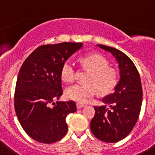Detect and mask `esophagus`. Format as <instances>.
Segmentation results:
<instances>
[{"label": "esophagus", "mask_w": 155, "mask_h": 155, "mask_svg": "<svg viewBox=\"0 0 155 155\" xmlns=\"http://www.w3.org/2000/svg\"><path fill=\"white\" fill-rule=\"evenodd\" d=\"M84 106H85V105H82V104H80V103L77 104V109H82V108H84Z\"/></svg>", "instance_id": "34e87169"}]
</instances>
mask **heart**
Wrapping results in <instances>:
<instances>
[{
  "label": "heart",
  "mask_w": 155,
  "mask_h": 155,
  "mask_svg": "<svg viewBox=\"0 0 155 155\" xmlns=\"http://www.w3.org/2000/svg\"><path fill=\"white\" fill-rule=\"evenodd\" d=\"M80 61L84 68L90 71L86 79V84H74L65 90L68 99L78 103H85L88 98L94 96L96 91L102 94L110 93L117 84V73L109 67V62L98 53H91L81 57ZM61 77L64 81L71 82L74 79L75 66L68 60L63 64Z\"/></svg>",
  "instance_id": "obj_1"
}]
</instances>
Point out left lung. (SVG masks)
Returning a JSON list of instances; mask_svg holds the SVG:
<instances>
[{"instance_id": "1", "label": "left lung", "mask_w": 155, "mask_h": 155, "mask_svg": "<svg viewBox=\"0 0 155 155\" xmlns=\"http://www.w3.org/2000/svg\"><path fill=\"white\" fill-rule=\"evenodd\" d=\"M110 53L118 63L120 80L114 92L102 99L108 105L95 106L91 130L98 140L107 143L118 142L128 135L136 124L142 104V85L138 71L125 53L111 46L97 45Z\"/></svg>"}]
</instances>
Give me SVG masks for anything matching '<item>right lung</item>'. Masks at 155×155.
Returning a JSON list of instances; mask_svg holds the SVG:
<instances>
[{
    "mask_svg": "<svg viewBox=\"0 0 155 155\" xmlns=\"http://www.w3.org/2000/svg\"><path fill=\"white\" fill-rule=\"evenodd\" d=\"M82 46L81 42L41 46L27 57L19 71L15 113L23 130L36 141L54 143L68 132L66 116L77 108L74 101H58L63 94L61 69Z\"/></svg>",
    "mask_w": 155,
    "mask_h": 155,
    "instance_id": "obj_1",
    "label": "right lung"
}]
</instances>
